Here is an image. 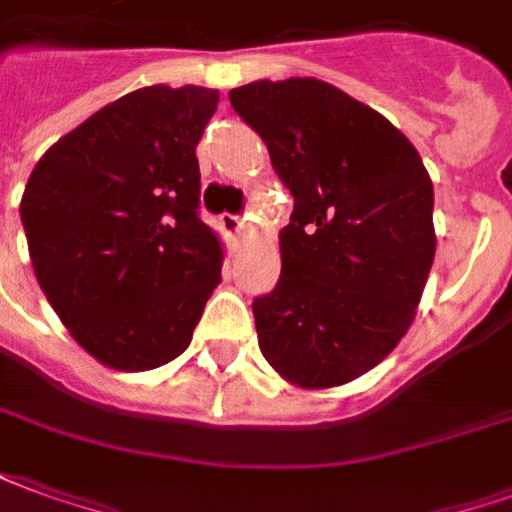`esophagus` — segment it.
<instances>
[{
    "instance_id": "34e87169",
    "label": "esophagus",
    "mask_w": 512,
    "mask_h": 512,
    "mask_svg": "<svg viewBox=\"0 0 512 512\" xmlns=\"http://www.w3.org/2000/svg\"><path fill=\"white\" fill-rule=\"evenodd\" d=\"M219 224H222V230L227 233V238H233V241H238L241 233H244V219H241V216H233V213H222V216H219Z\"/></svg>"
}]
</instances>
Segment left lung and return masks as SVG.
<instances>
[{"instance_id":"left-lung-1","label":"left lung","mask_w":512,"mask_h":512,"mask_svg":"<svg viewBox=\"0 0 512 512\" xmlns=\"http://www.w3.org/2000/svg\"><path fill=\"white\" fill-rule=\"evenodd\" d=\"M230 104L293 194L277 288L252 301L260 351L290 384H348L417 315L436 255L428 169L384 115L321 79H260Z\"/></svg>"}]
</instances>
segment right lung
Here are the masks:
<instances>
[{"label": "right lung", "instance_id": "add662e5", "mask_svg": "<svg viewBox=\"0 0 512 512\" xmlns=\"http://www.w3.org/2000/svg\"><path fill=\"white\" fill-rule=\"evenodd\" d=\"M216 104L219 90L194 84L134 90L54 142L29 175L21 222L35 277L101 365L172 362L222 282L194 153Z\"/></svg>", "mask_w": 512, "mask_h": 512}]
</instances>
